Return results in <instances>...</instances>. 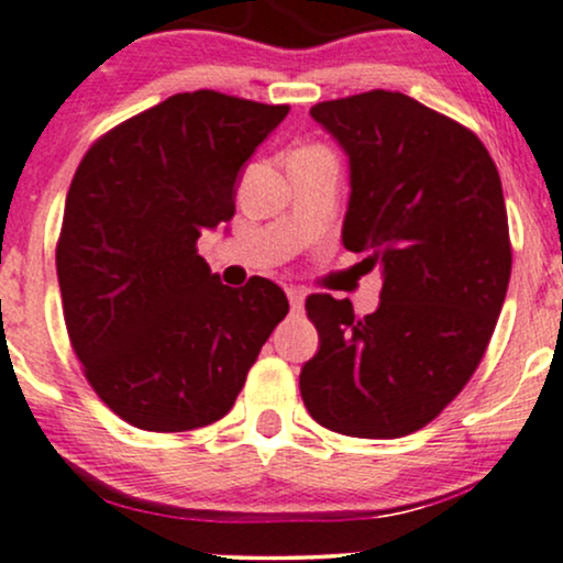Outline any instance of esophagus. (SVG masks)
I'll return each mask as SVG.
<instances>
[{
	"label": "esophagus",
	"mask_w": 563,
	"mask_h": 563,
	"mask_svg": "<svg viewBox=\"0 0 563 563\" xmlns=\"http://www.w3.org/2000/svg\"><path fill=\"white\" fill-rule=\"evenodd\" d=\"M286 294H288V301H290V307H294V309H301V307H303V299H307V294H303L301 288H296V286H288V288H286Z\"/></svg>",
	"instance_id": "obj_1"
}]
</instances>
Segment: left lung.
<instances>
[{
  "instance_id": "1",
  "label": "left lung",
  "mask_w": 563,
  "mask_h": 563,
  "mask_svg": "<svg viewBox=\"0 0 563 563\" xmlns=\"http://www.w3.org/2000/svg\"><path fill=\"white\" fill-rule=\"evenodd\" d=\"M349 161L341 241L380 269V303L314 294L320 349L301 367L309 416L363 439L423 429L474 376L510 277L500 174L474 132L402 92L373 89L309 111Z\"/></svg>"
}]
</instances>
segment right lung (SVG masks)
<instances>
[{"label":"right lung","mask_w":563,"mask_h":563,"mask_svg":"<svg viewBox=\"0 0 563 563\" xmlns=\"http://www.w3.org/2000/svg\"><path fill=\"white\" fill-rule=\"evenodd\" d=\"M288 115L211 89L174 95L100 137L66 196L57 283L87 380L145 431L228 416L288 314L267 277L222 286L198 254L230 222L245 161Z\"/></svg>","instance_id":"add662e5"}]
</instances>
